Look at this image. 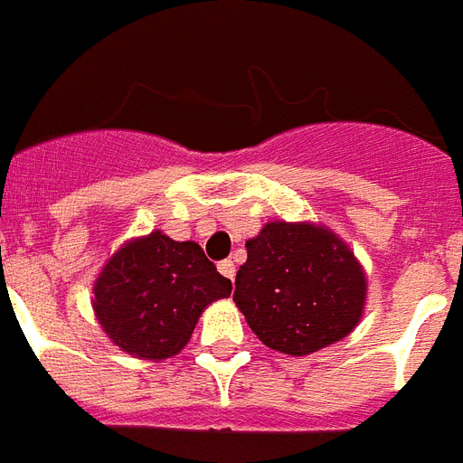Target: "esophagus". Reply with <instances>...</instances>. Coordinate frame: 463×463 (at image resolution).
<instances>
[{
    "label": "esophagus",
    "mask_w": 463,
    "mask_h": 463,
    "mask_svg": "<svg viewBox=\"0 0 463 463\" xmlns=\"http://www.w3.org/2000/svg\"><path fill=\"white\" fill-rule=\"evenodd\" d=\"M218 271H221L223 277L231 279V281L235 279V264H232V260H223V262H218Z\"/></svg>",
    "instance_id": "obj_1"
}]
</instances>
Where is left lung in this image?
<instances>
[{
	"label": "left lung",
	"instance_id": "left-lung-1",
	"mask_svg": "<svg viewBox=\"0 0 463 463\" xmlns=\"http://www.w3.org/2000/svg\"><path fill=\"white\" fill-rule=\"evenodd\" d=\"M245 247L232 301L267 347L306 357L357 327L366 303L364 269L333 231L274 221Z\"/></svg>",
	"mask_w": 463,
	"mask_h": 463
}]
</instances>
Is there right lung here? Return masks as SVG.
<instances>
[{
  "label": "right lung",
  "mask_w": 463,
  "mask_h": 463,
  "mask_svg": "<svg viewBox=\"0 0 463 463\" xmlns=\"http://www.w3.org/2000/svg\"><path fill=\"white\" fill-rule=\"evenodd\" d=\"M91 291L109 340L133 357L160 362L186 347L203 308L231 296L232 284L196 242L153 231L114 252Z\"/></svg>",
  "instance_id": "obj_1"
}]
</instances>
